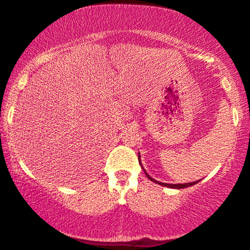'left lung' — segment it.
<instances>
[{"label": "left lung", "instance_id": "1", "mask_svg": "<svg viewBox=\"0 0 250 250\" xmlns=\"http://www.w3.org/2000/svg\"><path fill=\"white\" fill-rule=\"evenodd\" d=\"M138 159H140V164H141V157H140V154H138ZM141 166H142V164H141ZM142 168H143L144 173H145V175H146L147 178L151 180V181L156 182V183H158V185H160V186H164V187H167V188H173V189H183V188L190 187V186H192V185H196V183L198 182V181H194V182H189V183H175V185H174V183H172V185H170V183H164V182H159V181H157V180H154L153 178H151V176L148 175L146 172H145V169H144V167H143V166H142Z\"/></svg>", "mask_w": 250, "mask_h": 250}]
</instances>
